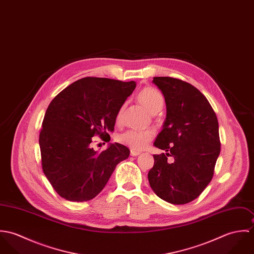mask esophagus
<instances>
[{
	"label": "esophagus",
	"instance_id": "34e87169",
	"mask_svg": "<svg viewBox=\"0 0 254 254\" xmlns=\"http://www.w3.org/2000/svg\"><path fill=\"white\" fill-rule=\"evenodd\" d=\"M130 154H131L132 156H138V155L141 154V152H140V151H137V150H134V149H131Z\"/></svg>",
	"mask_w": 254,
	"mask_h": 254
}]
</instances>
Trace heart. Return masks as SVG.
Masks as SVG:
<instances>
[{"label": "heart", "instance_id": "1", "mask_svg": "<svg viewBox=\"0 0 254 254\" xmlns=\"http://www.w3.org/2000/svg\"><path fill=\"white\" fill-rule=\"evenodd\" d=\"M137 100L149 113L156 114L160 111L163 105L164 99L161 93L152 88L146 87L143 89L137 96ZM124 108L122 107L116 114V123L120 124L123 120ZM154 133L150 130H128L118 136V141L123 145L129 146L134 150H143L153 139Z\"/></svg>", "mask_w": 254, "mask_h": 254}]
</instances>
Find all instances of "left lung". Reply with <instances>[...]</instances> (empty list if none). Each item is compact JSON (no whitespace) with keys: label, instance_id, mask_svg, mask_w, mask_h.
Listing matches in <instances>:
<instances>
[{"label":"left lung","instance_id":"1","mask_svg":"<svg viewBox=\"0 0 254 254\" xmlns=\"http://www.w3.org/2000/svg\"><path fill=\"white\" fill-rule=\"evenodd\" d=\"M166 104V119L154 145L147 174L152 190L172 204L195 199L212 180L220 153L217 116L207 99L192 85L172 77H153ZM173 157L167 162L168 156Z\"/></svg>","mask_w":254,"mask_h":254}]
</instances>
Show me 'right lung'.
Instances as JSON below:
<instances>
[{
  "label": "right lung",
  "instance_id": "obj_1",
  "mask_svg": "<svg viewBox=\"0 0 254 254\" xmlns=\"http://www.w3.org/2000/svg\"><path fill=\"white\" fill-rule=\"evenodd\" d=\"M136 88L134 81L82 78L63 90L48 107L39 136L42 168L55 190L70 201H87L105 188L127 146L114 143L98 152L92 138L109 142L115 118Z\"/></svg>",
  "mask_w": 254,
  "mask_h": 254
}]
</instances>
